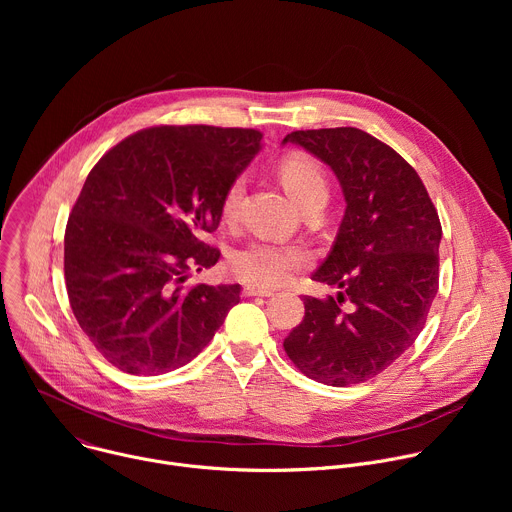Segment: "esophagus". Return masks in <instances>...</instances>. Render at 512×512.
<instances>
[{
	"label": "esophagus",
	"mask_w": 512,
	"mask_h": 512,
	"mask_svg": "<svg viewBox=\"0 0 512 512\" xmlns=\"http://www.w3.org/2000/svg\"><path fill=\"white\" fill-rule=\"evenodd\" d=\"M243 296H247V298H253V296L271 298V296H273V289H269V287H259V285H245V287H243Z\"/></svg>",
	"instance_id": "1"
}]
</instances>
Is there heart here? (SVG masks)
<instances>
[{
	"mask_svg": "<svg viewBox=\"0 0 512 512\" xmlns=\"http://www.w3.org/2000/svg\"><path fill=\"white\" fill-rule=\"evenodd\" d=\"M279 176L298 204L306 202L310 196L326 192V178L320 164L306 154H291L283 158L279 166ZM245 192V178H235L223 196L221 212L227 221L237 216L241 198ZM310 263V253L302 245H287L273 241H253L237 249L231 257V269L243 281L255 285H279L294 277L300 269Z\"/></svg>",
	"mask_w": 512,
	"mask_h": 512,
	"instance_id": "b5f03b06",
	"label": "heart"
}]
</instances>
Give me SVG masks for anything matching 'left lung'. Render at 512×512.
<instances>
[{"mask_svg":"<svg viewBox=\"0 0 512 512\" xmlns=\"http://www.w3.org/2000/svg\"><path fill=\"white\" fill-rule=\"evenodd\" d=\"M281 143H296L324 162L346 202L334 245L312 275L338 287V296H306L304 322L283 348L318 383H364L393 364L425 326L440 273V216L417 172L367 131H291Z\"/></svg>","mask_w":512,"mask_h":512,"instance_id":"8db88e82","label":"left lung"}]
</instances>
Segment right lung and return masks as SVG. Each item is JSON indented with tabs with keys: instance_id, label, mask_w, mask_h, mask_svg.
<instances>
[{
	"instance_id": "1",
	"label": "right lung",
	"mask_w": 512,
	"mask_h": 512,
	"mask_svg": "<svg viewBox=\"0 0 512 512\" xmlns=\"http://www.w3.org/2000/svg\"><path fill=\"white\" fill-rule=\"evenodd\" d=\"M261 133L184 125L137 131L85 180L64 233L70 308L95 348L129 375H164L190 362L239 304L241 285H192V267L221 251L227 186L261 150Z\"/></svg>"
}]
</instances>
